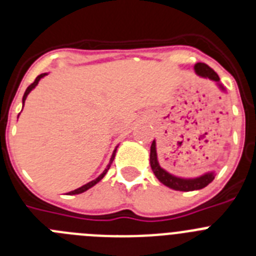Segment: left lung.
<instances>
[{"instance_id": "8db88e82", "label": "left lung", "mask_w": 256, "mask_h": 256, "mask_svg": "<svg viewBox=\"0 0 256 256\" xmlns=\"http://www.w3.org/2000/svg\"><path fill=\"white\" fill-rule=\"evenodd\" d=\"M195 72L201 76H205V78H209L214 82H216V84L219 86L220 90L224 91V87L219 83V76L218 74L209 66V65L204 64V62H198L195 65ZM150 165L151 169H152L154 174L156 176V178L165 184L169 188H173L176 191H195V190H201L206 187L210 182H212L214 180V173H206L204 176L198 178H191V180H184V178L174 177L170 173H168L166 170L162 168L158 162V155H156V144L155 141H152L150 150Z\"/></svg>"}]
</instances>
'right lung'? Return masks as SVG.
Here are the masks:
<instances>
[{
  "label": "right lung",
  "instance_id": "right-lung-1",
  "mask_svg": "<svg viewBox=\"0 0 256 256\" xmlns=\"http://www.w3.org/2000/svg\"><path fill=\"white\" fill-rule=\"evenodd\" d=\"M44 76H47V74H46V73H44V74H40V76H38L37 78H36L34 82L32 83V84L29 86L28 88H26V94H24V96H22V106H24V102H26V96H28V94H29V92H30L32 90H33V88H34L38 84V82H40V78H44ZM115 151H116V150H115ZM115 151H114V154H112V159H110V164H108V168H106L105 170L102 172V174H100V176H98V177H97L96 180H91V182H88L87 184H84V186L79 187V188L74 190V191H70V192H69V195H78V194H82V192L87 191L88 188H91V187H94V184H96V183L100 182V180H102V178H104V176H105V174H106V172H108V168H110V165H112V160H114V158H115Z\"/></svg>",
  "mask_w": 256,
  "mask_h": 256
}]
</instances>
